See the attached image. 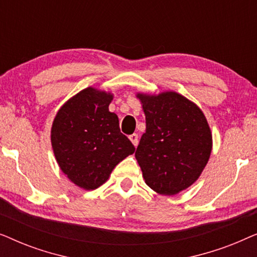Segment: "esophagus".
I'll return each mask as SVG.
<instances>
[{
  "label": "esophagus",
  "mask_w": 257,
  "mask_h": 257,
  "mask_svg": "<svg viewBox=\"0 0 257 257\" xmlns=\"http://www.w3.org/2000/svg\"><path fill=\"white\" fill-rule=\"evenodd\" d=\"M128 138H130V140H131V142H132L133 145H135L136 147L138 146V143H139V137H138V135H137V133H133V135L130 136Z\"/></svg>",
  "instance_id": "obj_1"
}]
</instances>
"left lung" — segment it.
<instances>
[{
    "instance_id": "8db88e82",
    "label": "left lung",
    "mask_w": 257,
    "mask_h": 257,
    "mask_svg": "<svg viewBox=\"0 0 257 257\" xmlns=\"http://www.w3.org/2000/svg\"><path fill=\"white\" fill-rule=\"evenodd\" d=\"M146 132L136 151L146 185L174 195L198 180L212 152V133L196 104L173 91L138 93Z\"/></svg>"
}]
</instances>
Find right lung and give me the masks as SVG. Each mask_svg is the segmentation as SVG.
Here are the masks:
<instances>
[{
  "mask_svg": "<svg viewBox=\"0 0 257 257\" xmlns=\"http://www.w3.org/2000/svg\"><path fill=\"white\" fill-rule=\"evenodd\" d=\"M113 96L86 87L59 108L51 127L56 160L80 188L96 189L113 168L136 149L119 128L117 114L108 111Z\"/></svg>",
  "mask_w": 257,
  "mask_h": 257,
  "instance_id": "1",
  "label": "right lung"
}]
</instances>
